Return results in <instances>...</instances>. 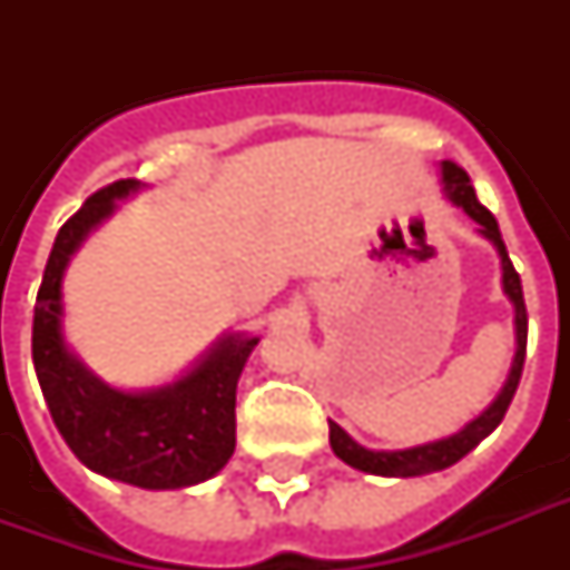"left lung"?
Returning <instances> with one entry per match:
<instances>
[{
	"mask_svg": "<svg viewBox=\"0 0 570 570\" xmlns=\"http://www.w3.org/2000/svg\"><path fill=\"white\" fill-rule=\"evenodd\" d=\"M443 171V189L452 204L461 206L464 213L473 218V222L482 227V236L494 242L497 250H500V259H503V289L505 295L512 298L514 304V328H518V352H514V364L509 381H505L503 393L494 399V405L488 407L485 414L476 416L468 429H461L459 434H452L446 441L425 443V446H414V450H399V452H373L364 450L361 443H355L348 438L337 423H331V450L337 452L340 459L352 464V468L364 470V473H375V476H423V473H434V470H443L461 461L473 446H476L482 438L494 432L500 420L505 416L509 405H512L514 390L521 384L523 373V357H527V304H523V289H521V275L514 272L512 259H509V250H505V242L500 236V227H497V218L488 213L485 206L476 200V191L470 186L468 171L455 163L441 165Z\"/></svg>",
	"mask_w": 570,
	"mask_h": 570,
	"instance_id": "8db88e82",
	"label": "left lung"
}]
</instances>
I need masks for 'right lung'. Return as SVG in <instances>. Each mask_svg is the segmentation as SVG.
I'll use <instances>...</instances> for the list:
<instances>
[{
  "label": "right lung",
  "instance_id": "add662e5",
  "mask_svg": "<svg viewBox=\"0 0 570 570\" xmlns=\"http://www.w3.org/2000/svg\"><path fill=\"white\" fill-rule=\"evenodd\" d=\"M138 189L115 180L76 209L49 250L31 325V357L49 414L76 459L109 479L165 491L204 482L236 450V381L257 340L227 337L171 387L120 393L94 379L61 340V275L76 245Z\"/></svg>",
  "mask_w": 570,
  "mask_h": 570
}]
</instances>
